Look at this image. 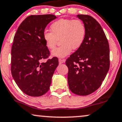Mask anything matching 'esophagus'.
Masks as SVG:
<instances>
[{
  "instance_id": "esophagus-1",
  "label": "esophagus",
  "mask_w": 122,
  "mask_h": 122,
  "mask_svg": "<svg viewBox=\"0 0 122 122\" xmlns=\"http://www.w3.org/2000/svg\"><path fill=\"white\" fill-rule=\"evenodd\" d=\"M64 62H65V60L63 59H61V58L59 59V64L63 63Z\"/></svg>"
}]
</instances>
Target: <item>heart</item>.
<instances>
[{
    "label": "heart",
    "instance_id": "obj_1",
    "mask_svg": "<svg viewBox=\"0 0 122 122\" xmlns=\"http://www.w3.org/2000/svg\"><path fill=\"white\" fill-rule=\"evenodd\" d=\"M51 32L45 31L43 39L48 49L55 48L58 40L61 45L52 51V55L64 58L69 55L72 50H77L83 43L86 35V28L79 19H61L51 25Z\"/></svg>",
    "mask_w": 122,
    "mask_h": 122
}]
</instances>
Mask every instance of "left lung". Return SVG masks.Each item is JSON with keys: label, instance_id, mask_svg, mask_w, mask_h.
Listing matches in <instances>:
<instances>
[{"label": "left lung", "instance_id": "obj_1", "mask_svg": "<svg viewBox=\"0 0 122 122\" xmlns=\"http://www.w3.org/2000/svg\"><path fill=\"white\" fill-rule=\"evenodd\" d=\"M86 28L82 45L66 61L72 92L87 96L100 88L110 68L107 39L100 24L89 15H78Z\"/></svg>", "mask_w": 122, "mask_h": 122}]
</instances>
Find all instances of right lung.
I'll use <instances>...</instances> for the list:
<instances>
[{
    "label": "right lung",
    "mask_w": 122,
    "mask_h": 122,
    "mask_svg": "<svg viewBox=\"0 0 122 122\" xmlns=\"http://www.w3.org/2000/svg\"><path fill=\"white\" fill-rule=\"evenodd\" d=\"M56 18L53 15H31L21 22L15 34L11 49V73L25 94L39 97L47 92L58 67L56 57L48 59L50 51L43 39L45 29Z\"/></svg>",
    "instance_id": "right-lung-1"
}]
</instances>
